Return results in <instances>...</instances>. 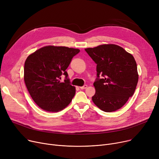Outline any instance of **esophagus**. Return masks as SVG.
I'll return each mask as SVG.
<instances>
[{"label": "esophagus", "mask_w": 159, "mask_h": 159, "mask_svg": "<svg viewBox=\"0 0 159 159\" xmlns=\"http://www.w3.org/2000/svg\"><path fill=\"white\" fill-rule=\"evenodd\" d=\"M87 87H88L87 85H84L83 86H80V88L81 89H86Z\"/></svg>", "instance_id": "34e87169"}]
</instances>
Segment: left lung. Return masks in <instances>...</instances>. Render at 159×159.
<instances>
[{"label": "left lung", "instance_id": "obj_1", "mask_svg": "<svg viewBox=\"0 0 159 159\" xmlns=\"http://www.w3.org/2000/svg\"><path fill=\"white\" fill-rule=\"evenodd\" d=\"M85 51L97 64L93 102L105 112L120 109L133 96L137 85L139 75L134 57L115 44H102Z\"/></svg>", "mask_w": 159, "mask_h": 159}]
</instances>
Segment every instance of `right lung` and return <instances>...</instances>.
<instances>
[{
  "label": "right lung",
  "instance_id": "1",
  "mask_svg": "<svg viewBox=\"0 0 159 159\" xmlns=\"http://www.w3.org/2000/svg\"><path fill=\"white\" fill-rule=\"evenodd\" d=\"M79 49L47 46L30 55L24 64V79L34 102L45 111L57 112L68 106L75 94L66 71ZM65 80L61 83V75Z\"/></svg>",
  "mask_w": 159,
  "mask_h": 159
}]
</instances>
